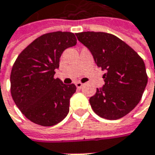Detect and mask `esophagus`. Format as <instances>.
Listing matches in <instances>:
<instances>
[{
    "instance_id": "obj_1",
    "label": "esophagus",
    "mask_w": 155,
    "mask_h": 155,
    "mask_svg": "<svg viewBox=\"0 0 155 155\" xmlns=\"http://www.w3.org/2000/svg\"><path fill=\"white\" fill-rule=\"evenodd\" d=\"M75 84H76L77 88H79V89H80V88H82V87H83V85H84V84H83L82 83H80V82H77V83H75Z\"/></svg>"
}]
</instances>
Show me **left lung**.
I'll return each instance as SVG.
<instances>
[{
    "label": "left lung",
    "mask_w": 155,
    "mask_h": 155,
    "mask_svg": "<svg viewBox=\"0 0 155 155\" xmlns=\"http://www.w3.org/2000/svg\"><path fill=\"white\" fill-rule=\"evenodd\" d=\"M76 36L104 70V86L90 98L93 111L102 118L117 120L128 114L141 99L147 84L145 64L116 36L102 32H83Z\"/></svg>",
    "instance_id": "left-lung-1"
}]
</instances>
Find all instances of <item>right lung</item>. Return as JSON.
Here are the masks:
<instances>
[{
  "instance_id": "add662e5",
  "label": "right lung",
  "mask_w": 155,
  "mask_h": 155,
  "mask_svg": "<svg viewBox=\"0 0 155 155\" xmlns=\"http://www.w3.org/2000/svg\"><path fill=\"white\" fill-rule=\"evenodd\" d=\"M77 39L70 32L45 33L33 41L18 56L12 68L11 94L28 120L41 126H53L69 113L74 84H64L54 78L59 58Z\"/></svg>"
}]
</instances>
